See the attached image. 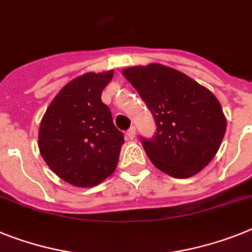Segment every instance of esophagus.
<instances>
[{
	"instance_id": "obj_1",
	"label": "esophagus",
	"mask_w": 252,
	"mask_h": 252,
	"mask_svg": "<svg viewBox=\"0 0 252 252\" xmlns=\"http://www.w3.org/2000/svg\"><path fill=\"white\" fill-rule=\"evenodd\" d=\"M126 137L129 139H133L136 137V126H130L129 129L126 130Z\"/></svg>"
}]
</instances>
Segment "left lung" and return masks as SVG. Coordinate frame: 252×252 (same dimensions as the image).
Returning a JSON list of instances; mask_svg holds the SVG:
<instances>
[{
	"instance_id": "left-lung-1",
	"label": "left lung",
	"mask_w": 252,
	"mask_h": 252,
	"mask_svg": "<svg viewBox=\"0 0 252 252\" xmlns=\"http://www.w3.org/2000/svg\"><path fill=\"white\" fill-rule=\"evenodd\" d=\"M155 118V137L142 139L158 170L174 178L197 174L217 155L227 119L217 97L206 87L161 64L122 70Z\"/></svg>"
}]
</instances>
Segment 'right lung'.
I'll return each instance as SVG.
<instances>
[{
	"mask_svg": "<svg viewBox=\"0 0 252 252\" xmlns=\"http://www.w3.org/2000/svg\"><path fill=\"white\" fill-rule=\"evenodd\" d=\"M114 70L86 73L70 80L48 105L38 147L50 169L75 187H94L113 174L124 136L101 101Z\"/></svg>",
	"mask_w": 252,
	"mask_h": 252,
	"instance_id": "right-lung-1",
	"label": "right lung"
}]
</instances>
